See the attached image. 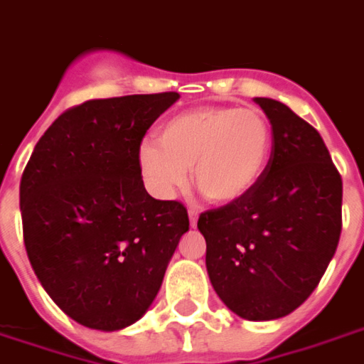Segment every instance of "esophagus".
<instances>
[{"label":"esophagus","instance_id":"1","mask_svg":"<svg viewBox=\"0 0 364 364\" xmlns=\"http://www.w3.org/2000/svg\"><path fill=\"white\" fill-rule=\"evenodd\" d=\"M196 222H198V212H196V210H189L191 228H196Z\"/></svg>","mask_w":364,"mask_h":364}]
</instances>
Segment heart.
I'll use <instances>...</instances> for the list:
<instances>
[{"instance_id": "heart-1", "label": "heart", "mask_w": 364, "mask_h": 364, "mask_svg": "<svg viewBox=\"0 0 364 364\" xmlns=\"http://www.w3.org/2000/svg\"><path fill=\"white\" fill-rule=\"evenodd\" d=\"M272 129L257 109L198 107L169 117L158 142L139 146V169L154 195L173 196L187 185L189 168L210 203L231 204L255 191L266 171Z\"/></svg>"}]
</instances>
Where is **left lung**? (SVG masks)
I'll list each match as a JSON object with an SVG mask.
<instances>
[{"instance_id":"left-lung-1","label":"left lung","mask_w":364,"mask_h":364,"mask_svg":"<svg viewBox=\"0 0 364 364\" xmlns=\"http://www.w3.org/2000/svg\"><path fill=\"white\" fill-rule=\"evenodd\" d=\"M272 154L252 193L198 218L210 284L237 316H287L305 303L338 249L341 177L316 129L272 98Z\"/></svg>"}]
</instances>
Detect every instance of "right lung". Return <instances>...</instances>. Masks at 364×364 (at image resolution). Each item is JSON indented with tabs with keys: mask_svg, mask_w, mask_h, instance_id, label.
<instances>
[{
	"mask_svg": "<svg viewBox=\"0 0 364 364\" xmlns=\"http://www.w3.org/2000/svg\"><path fill=\"white\" fill-rule=\"evenodd\" d=\"M177 92L90 100L67 109L34 146L21 179L32 270L75 322L117 332L160 291L187 208L148 195L139 146Z\"/></svg>",
	"mask_w": 364,
	"mask_h": 364,
	"instance_id": "add662e5",
	"label": "right lung"
}]
</instances>
